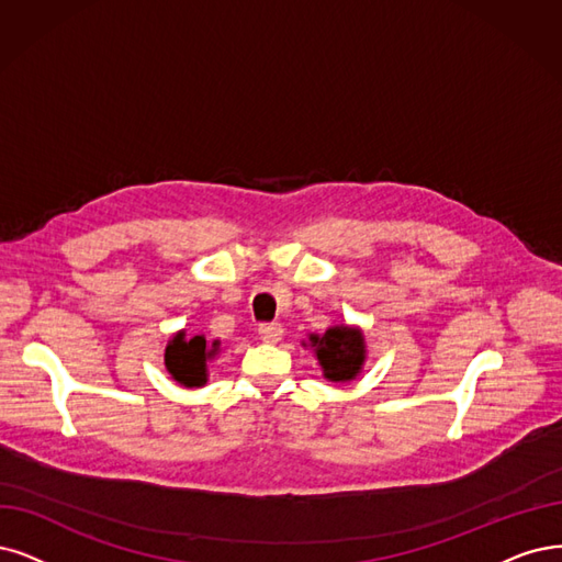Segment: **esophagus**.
I'll use <instances>...</instances> for the list:
<instances>
[{
  "label": "esophagus",
  "instance_id": "obj_1",
  "mask_svg": "<svg viewBox=\"0 0 562 562\" xmlns=\"http://www.w3.org/2000/svg\"><path fill=\"white\" fill-rule=\"evenodd\" d=\"M284 336V328L280 324H261L259 326V338L263 342H280Z\"/></svg>",
  "mask_w": 562,
  "mask_h": 562
}]
</instances>
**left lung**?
<instances>
[{
	"label": "left lung",
	"instance_id": "8db88e82",
	"mask_svg": "<svg viewBox=\"0 0 562 562\" xmlns=\"http://www.w3.org/2000/svg\"><path fill=\"white\" fill-rule=\"evenodd\" d=\"M303 347L313 349L324 380L334 384L357 380L368 359L366 336L361 326L355 324L330 326L322 336L310 334L307 342L303 340Z\"/></svg>",
	"mask_w": 562,
	"mask_h": 562
}]
</instances>
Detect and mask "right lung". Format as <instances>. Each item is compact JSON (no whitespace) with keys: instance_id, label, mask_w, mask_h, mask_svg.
I'll use <instances>...</instances> for the list:
<instances>
[{"instance_id":"1","label":"right lung","mask_w":562,"mask_h":562,"mask_svg":"<svg viewBox=\"0 0 562 562\" xmlns=\"http://www.w3.org/2000/svg\"><path fill=\"white\" fill-rule=\"evenodd\" d=\"M220 355V340L207 342L203 336L187 338L184 328L164 349V366L184 389H201L207 382V363Z\"/></svg>"}]
</instances>
